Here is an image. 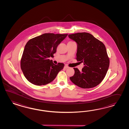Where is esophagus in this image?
I'll return each mask as SVG.
<instances>
[{"mask_svg":"<svg viewBox=\"0 0 129 129\" xmlns=\"http://www.w3.org/2000/svg\"><path fill=\"white\" fill-rule=\"evenodd\" d=\"M69 68V67L68 66V65H65V66H64V68H65V69H68V68Z\"/></svg>","mask_w":129,"mask_h":129,"instance_id":"1","label":"esophagus"}]
</instances>
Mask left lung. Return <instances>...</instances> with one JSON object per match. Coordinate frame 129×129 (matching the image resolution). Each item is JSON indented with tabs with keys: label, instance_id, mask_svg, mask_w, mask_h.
Masks as SVG:
<instances>
[{
	"label": "left lung",
	"instance_id": "1",
	"mask_svg": "<svg viewBox=\"0 0 129 129\" xmlns=\"http://www.w3.org/2000/svg\"><path fill=\"white\" fill-rule=\"evenodd\" d=\"M78 45L76 59L84 63L80 71L74 68L75 74L70 80L82 88H90L103 81L109 66V58L106 46L100 41L87 33L69 35Z\"/></svg>",
	"mask_w": 129,
	"mask_h": 129
}]
</instances>
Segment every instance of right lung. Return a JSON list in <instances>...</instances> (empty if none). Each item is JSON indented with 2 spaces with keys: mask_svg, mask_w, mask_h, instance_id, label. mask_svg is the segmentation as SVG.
<instances>
[{
  "mask_svg": "<svg viewBox=\"0 0 129 129\" xmlns=\"http://www.w3.org/2000/svg\"><path fill=\"white\" fill-rule=\"evenodd\" d=\"M68 34L46 33L28 41L21 59L23 75L30 83L37 86L52 82L64 64H54L49 58L53 57L59 44Z\"/></svg>",
  "mask_w": 129,
  "mask_h": 129,
  "instance_id": "right-lung-1",
  "label": "right lung"
}]
</instances>
